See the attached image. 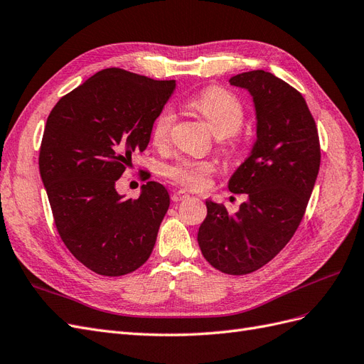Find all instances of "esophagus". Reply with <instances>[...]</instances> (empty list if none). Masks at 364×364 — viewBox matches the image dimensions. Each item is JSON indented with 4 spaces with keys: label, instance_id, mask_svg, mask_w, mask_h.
<instances>
[{
    "label": "esophagus",
    "instance_id": "obj_1",
    "mask_svg": "<svg viewBox=\"0 0 364 364\" xmlns=\"http://www.w3.org/2000/svg\"><path fill=\"white\" fill-rule=\"evenodd\" d=\"M188 197H190V196L186 194L183 190H179V191H174V193L171 194V200L178 203V202H182V200H185V199H188Z\"/></svg>",
    "mask_w": 364,
    "mask_h": 364
}]
</instances>
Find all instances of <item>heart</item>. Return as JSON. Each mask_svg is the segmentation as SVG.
I'll use <instances>...</instances> for the list:
<instances>
[{
	"instance_id": "heart-1",
	"label": "heart",
	"mask_w": 364,
	"mask_h": 364,
	"mask_svg": "<svg viewBox=\"0 0 364 364\" xmlns=\"http://www.w3.org/2000/svg\"><path fill=\"white\" fill-rule=\"evenodd\" d=\"M190 105L197 112L202 114L209 124H211L217 138H228L237 134L245 121V107L238 100V97L230 94L223 87L211 86L202 92L196 94ZM174 111L171 106H164L156 115L151 126V138L155 144H164L170 138V132L174 124ZM230 149H235V142H230ZM214 165L208 161L179 159L165 167L164 173L170 179L186 186L190 190H205L211 182L214 173Z\"/></svg>"
}]
</instances>
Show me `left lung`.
Segmentation results:
<instances>
[{"label": "left lung", "mask_w": 364, "mask_h": 364, "mask_svg": "<svg viewBox=\"0 0 364 364\" xmlns=\"http://www.w3.org/2000/svg\"><path fill=\"white\" fill-rule=\"evenodd\" d=\"M229 82L250 92L257 111V142L228 185L247 202L230 214L206 200L197 241L213 267L238 277L266 266L294 235L321 167V142L305 98L289 83L262 70Z\"/></svg>", "instance_id": "obj_1"}]
</instances>
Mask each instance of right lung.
I'll return each mask as SVG.
<instances>
[{
    "label": "right lung",
    "mask_w": 364,
    "mask_h": 364,
    "mask_svg": "<svg viewBox=\"0 0 364 364\" xmlns=\"http://www.w3.org/2000/svg\"><path fill=\"white\" fill-rule=\"evenodd\" d=\"M174 87V80L106 68L63 95L48 115L39 171L54 225L75 259L97 274L132 273L156 243L168 191L150 181L138 199H124L115 182L146 150Z\"/></svg>",
    "instance_id": "obj_1"
}]
</instances>
